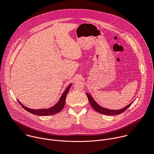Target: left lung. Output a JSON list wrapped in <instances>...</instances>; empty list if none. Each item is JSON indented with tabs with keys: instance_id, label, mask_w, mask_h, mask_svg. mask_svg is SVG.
<instances>
[{
	"instance_id": "1",
	"label": "left lung",
	"mask_w": 154,
	"mask_h": 154,
	"mask_svg": "<svg viewBox=\"0 0 154 154\" xmlns=\"http://www.w3.org/2000/svg\"><path fill=\"white\" fill-rule=\"evenodd\" d=\"M87 97L88 99L89 102L91 105V106H92V108L96 110L97 112L101 113L102 114H105V115H117V114H120L121 113H122L123 112H124L127 108H128L131 104L133 103V102L132 103H131L130 104H129L128 105H127L126 106L120 109H117V110H113V109H107L105 108H103L102 106H100L99 105H98L93 99V98L91 97V96L90 94H89L88 93H86Z\"/></svg>"
}]
</instances>
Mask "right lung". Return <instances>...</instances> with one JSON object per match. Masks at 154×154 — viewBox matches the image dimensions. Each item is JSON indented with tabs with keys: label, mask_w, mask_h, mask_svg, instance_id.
Returning <instances> with one entry per match:
<instances>
[{
	"label": "right lung",
	"mask_w": 154,
	"mask_h": 154,
	"mask_svg": "<svg viewBox=\"0 0 154 154\" xmlns=\"http://www.w3.org/2000/svg\"><path fill=\"white\" fill-rule=\"evenodd\" d=\"M72 85V84H70L69 85V87L66 88V90H65V91L63 93V94L61 95L59 101L58 102V103L53 106L52 107H51L49 108H47V109H31L25 106H24L21 102H20L19 100H18L19 103L20 104V105L27 111L37 115V116H51V115H53L55 114H57L58 112H59L60 111H61L63 108L64 106L65 103H66V96L68 93V91Z\"/></svg>",
	"instance_id": "1"
}]
</instances>
